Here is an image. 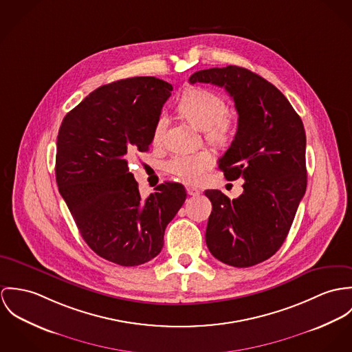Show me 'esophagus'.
Masks as SVG:
<instances>
[{"label": "esophagus", "instance_id": "esophagus-1", "mask_svg": "<svg viewBox=\"0 0 352 352\" xmlns=\"http://www.w3.org/2000/svg\"><path fill=\"white\" fill-rule=\"evenodd\" d=\"M186 192L189 195H199V190L195 189L193 186H186Z\"/></svg>", "mask_w": 352, "mask_h": 352}]
</instances>
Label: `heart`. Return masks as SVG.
I'll return each instance as SVG.
<instances>
[{"label":"heart","mask_w":352,"mask_h":352,"mask_svg":"<svg viewBox=\"0 0 352 352\" xmlns=\"http://www.w3.org/2000/svg\"><path fill=\"white\" fill-rule=\"evenodd\" d=\"M178 112L204 131L206 139L217 146L228 144L234 136L237 121L227 112L224 98L213 90L190 87L184 91L178 101ZM167 116L160 113L154 124L153 140L160 143L167 128ZM214 157L210 151L201 150L193 154H175L166 160L164 171L189 184L202 179L205 171L213 164Z\"/></svg>","instance_id":"1"}]
</instances>
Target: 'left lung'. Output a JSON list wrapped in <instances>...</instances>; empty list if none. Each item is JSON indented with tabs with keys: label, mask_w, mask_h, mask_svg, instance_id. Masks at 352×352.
<instances>
[{
	"label": "left lung",
	"mask_w": 352,
	"mask_h": 352,
	"mask_svg": "<svg viewBox=\"0 0 352 352\" xmlns=\"http://www.w3.org/2000/svg\"><path fill=\"white\" fill-rule=\"evenodd\" d=\"M189 80L224 87L239 115L219 168L228 181L244 179L243 193L230 199L220 190L205 192L212 202L206 245L226 265H258L283 244L307 190L302 120L273 83L244 67L201 70Z\"/></svg>",
	"instance_id": "8db88e82"
}]
</instances>
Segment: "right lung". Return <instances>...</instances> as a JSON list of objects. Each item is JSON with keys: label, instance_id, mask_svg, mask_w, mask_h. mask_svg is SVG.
Returning a JSON list of instances; mask_svg holds the SVG:
<instances>
[{"label": "right lung", "instance_id": "right-lung-1", "mask_svg": "<svg viewBox=\"0 0 352 352\" xmlns=\"http://www.w3.org/2000/svg\"><path fill=\"white\" fill-rule=\"evenodd\" d=\"M173 86L154 77L120 79L91 91L62 121L56 184L79 232L101 258L120 266L154 259L167 224L186 199L184 185L164 182L146 199L128 159L148 151Z\"/></svg>", "mask_w": 352, "mask_h": 352}]
</instances>
